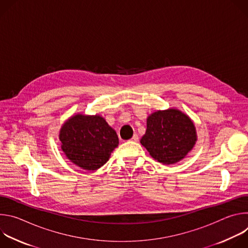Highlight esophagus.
<instances>
[{"label":"esophagus","instance_id":"1","mask_svg":"<svg viewBox=\"0 0 248 248\" xmlns=\"http://www.w3.org/2000/svg\"><path fill=\"white\" fill-rule=\"evenodd\" d=\"M131 141H133V142H137V141H138V135H137V134H134V135L132 136V138H131Z\"/></svg>","mask_w":248,"mask_h":248}]
</instances>
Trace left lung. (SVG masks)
I'll use <instances>...</instances> for the list:
<instances>
[{
    "instance_id": "8db88e82",
    "label": "left lung",
    "mask_w": 248,
    "mask_h": 248,
    "mask_svg": "<svg viewBox=\"0 0 248 248\" xmlns=\"http://www.w3.org/2000/svg\"><path fill=\"white\" fill-rule=\"evenodd\" d=\"M195 141L196 131L190 119L178 110L169 109L148 117L140 143L155 160L170 165L184 159Z\"/></svg>"
}]
</instances>
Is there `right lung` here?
I'll use <instances>...</instances> for the list:
<instances>
[{"mask_svg":"<svg viewBox=\"0 0 248 248\" xmlns=\"http://www.w3.org/2000/svg\"><path fill=\"white\" fill-rule=\"evenodd\" d=\"M60 140L65 156L87 170L101 168L119 145L116 131L100 116L70 118L61 128Z\"/></svg>","mask_w":248,"mask_h":248,"instance_id":"obj_1","label":"right lung"}]
</instances>
